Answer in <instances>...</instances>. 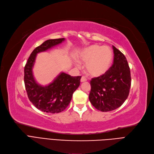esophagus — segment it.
<instances>
[{
    "mask_svg": "<svg viewBox=\"0 0 154 154\" xmlns=\"http://www.w3.org/2000/svg\"><path fill=\"white\" fill-rule=\"evenodd\" d=\"M80 81H81V82H86V81H87V78H86L85 77L82 76V78H81V79H80Z\"/></svg>",
    "mask_w": 154,
    "mask_h": 154,
    "instance_id": "1",
    "label": "esophagus"
}]
</instances>
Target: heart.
I'll list each match as a JSON object with an SVG mask.
<instances>
[{
	"label": "heart",
	"instance_id": "1",
	"mask_svg": "<svg viewBox=\"0 0 154 154\" xmlns=\"http://www.w3.org/2000/svg\"><path fill=\"white\" fill-rule=\"evenodd\" d=\"M113 54L109 47L93 45L85 48L78 60L85 63V69L90 76L99 77L106 72L112 63Z\"/></svg>",
	"mask_w": 154,
	"mask_h": 154
}]
</instances>
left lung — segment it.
<instances>
[{"label": "left lung", "mask_w": 154, "mask_h": 154, "mask_svg": "<svg viewBox=\"0 0 154 154\" xmlns=\"http://www.w3.org/2000/svg\"><path fill=\"white\" fill-rule=\"evenodd\" d=\"M113 63L104 75L92 78L89 100L97 109L106 112L121 106L131 85L130 68L125 55L113 46Z\"/></svg>", "instance_id": "obj_1"}]
</instances>
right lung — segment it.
I'll return each instance as SVG.
<instances>
[{
    "label": "right lung",
    "instance_id": "add662e5",
    "mask_svg": "<svg viewBox=\"0 0 154 154\" xmlns=\"http://www.w3.org/2000/svg\"><path fill=\"white\" fill-rule=\"evenodd\" d=\"M64 40L60 38L45 41L32 52L24 68V83L28 97L37 108L43 112H62L69 104L74 92L80 85L81 76H71L65 72H61L46 86L38 84L34 78L32 68L37 54L60 44Z\"/></svg>",
    "mask_w": 154,
    "mask_h": 154
}]
</instances>
